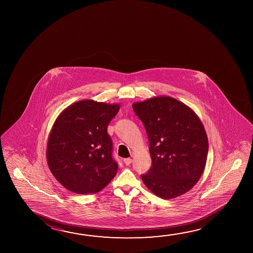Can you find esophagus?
Returning <instances> with one entry per match:
<instances>
[{"instance_id": "34e87169", "label": "esophagus", "mask_w": 253, "mask_h": 253, "mask_svg": "<svg viewBox=\"0 0 253 253\" xmlns=\"http://www.w3.org/2000/svg\"><path fill=\"white\" fill-rule=\"evenodd\" d=\"M124 162H125V165L128 166L132 162V160L130 158H126V159H124Z\"/></svg>"}]
</instances>
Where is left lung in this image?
<instances>
[{"mask_svg": "<svg viewBox=\"0 0 253 253\" xmlns=\"http://www.w3.org/2000/svg\"><path fill=\"white\" fill-rule=\"evenodd\" d=\"M133 111L145 126L152 166L141 178L162 199L190 191L203 174L208 138L198 116L170 97L134 103Z\"/></svg>", "mask_w": 253, "mask_h": 253, "instance_id": "obj_1", "label": "left lung"}]
</instances>
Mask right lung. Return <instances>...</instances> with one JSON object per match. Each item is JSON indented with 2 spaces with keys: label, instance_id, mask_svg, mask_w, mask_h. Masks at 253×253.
Listing matches in <instances>:
<instances>
[{
  "label": "right lung",
  "instance_id": "right-lung-1",
  "mask_svg": "<svg viewBox=\"0 0 253 253\" xmlns=\"http://www.w3.org/2000/svg\"><path fill=\"white\" fill-rule=\"evenodd\" d=\"M118 104L81 100L67 108L50 132L46 159L52 174L69 191L98 192L118 169L108 126Z\"/></svg>",
  "mask_w": 253,
  "mask_h": 253
}]
</instances>
